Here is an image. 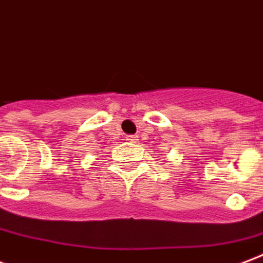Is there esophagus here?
<instances>
[{"mask_svg":"<svg viewBox=\"0 0 263 263\" xmlns=\"http://www.w3.org/2000/svg\"><path fill=\"white\" fill-rule=\"evenodd\" d=\"M135 138H136V136H135V135H128V136H127V138H125V139H127V140H136V139H135Z\"/></svg>","mask_w":263,"mask_h":263,"instance_id":"34e87169","label":"esophagus"}]
</instances>
